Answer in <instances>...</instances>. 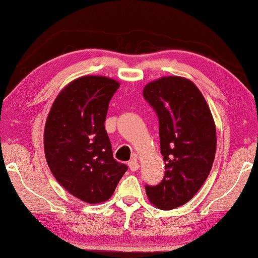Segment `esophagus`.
Returning a JSON list of instances; mask_svg holds the SVG:
<instances>
[{"instance_id": "obj_1", "label": "esophagus", "mask_w": 258, "mask_h": 258, "mask_svg": "<svg viewBox=\"0 0 258 258\" xmlns=\"http://www.w3.org/2000/svg\"><path fill=\"white\" fill-rule=\"evenodd\" d=\"M128 166H130V169L132 170V172H136V170L139 169V164H138L137 158L131 159V161L128 162Z\"/></svg>"}]
</instances>
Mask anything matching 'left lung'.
Here are the masks:
<instances>
[{
    "mask_svg": "<svg viewBox=\"0 0 258 258\" xmlns=\"http://www.w3.org/2000/svg\"><path fill=\"white\" fill-rule=\"evenodd\" d=\"M143 96L159 119L165 176L146 184L152 205L170 210L194 198L208 177L216 152V128L205 98L189 79L169 76L147 84Z\"/></svg>",
    "mask_w": 258,
    "mask_h": 258,
    "instance_id": "1",
    "label": "left lung"
}]
</instances>
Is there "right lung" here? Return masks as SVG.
Instances as JSON below:
<instances>
[{
    "instance_id": "right-lung-1",
    "label": "right lung",
    "mask_w": 258,
    "mask_h": 258,
    "mask_svg": "<svg viewBox=\"0 0 258 258\" xmlns=\"http://www.w3.org/2000/svg\"><path fill=\"white\" fill-rule=\"evenodd\" d=\"M118 89V82L103 76L76 79L58 94L46 119L50 170L61 187L88 203L108 200L127 170L113 158L104 125Z\"/></svg>"
}]
</instances>
